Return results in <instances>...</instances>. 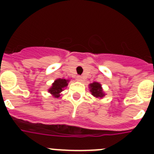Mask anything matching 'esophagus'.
Segmentation results:
<instances>
[{"instance_id":"34e87169","label":"esophagus","mask_w":154,"mask_h":154,"mask_svg":"<svg viewBox=\"0 0 154 154\" xmlns=\"http://www.w3.org/2000/svg\"><path fill=\"white\" fill-rule=\"evenodd\" d=\"M76 80L78 82H82V77L80 75H77L76 76Z\"/></svg>"}]
</instances>
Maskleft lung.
Masks as SVG:
<instances>
[{
  "instance_id": "8db88e82",
  "label": "left lung",
  "mask_w": 154,
  "mask_h": 154,
  "mask_svg": "<svg viewBox=\"0 0 154 154\" xmlns=\"http://www.w3.org/2000/svg\"><path fill=\"white\" fill-rule=\"evenodd\" d=\"M90 86V92L92 95L96 98H102L105 96L101 88V85L98 82H93L89 85Z\"/></svg>"
}]
</instances>
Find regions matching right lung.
<instances>
[{"label":"right lung","instance_id":"obj_1","mask_svg":"<svg viewBox=\"0 0 154 154\" xmlns=\"http://www.w3.org/2000/svg\"><path fill=\"white\" fill-rule=\"evenodd\" d=\"M68 82H69V80L63 79H58L55 80V82L52 84L51 89L48 90V92L52 94L55 97H59L60 92H62L64 88L68 85Z\"/></svg>","mask_w":154,"mask_h":154}]
</instances>
